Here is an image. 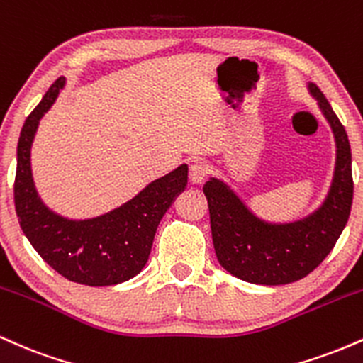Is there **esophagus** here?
<instances>
[{
	"label": "esophagus",
	"mask_w": 363,
	"mask_h": 363,
	"mask_svg": "<svg viewBox=\"0 0 363 363\" xmlns=\"http://www.w3.org/2000/svg\"><path fill=\"white\" fill-rule=\"evenodd\" d=\"M208 172H210V169H208L205 162H194V164H191L189 167V179L194 182V184H201V182L206 179Z\"/></svg>",
	"instance_id": "1"
}]
</instances>
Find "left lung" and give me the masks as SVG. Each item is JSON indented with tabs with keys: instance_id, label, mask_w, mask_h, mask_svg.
<instances>
[{
	"instance_id": "1",
	"label": "left lung",
	"mask_w": 363,
	"mask_h": 363,
	"mask_svg": "<svg viewBox=\"0 0 363 363\" xmlns=\"http://www.w3.org/2000/svg\"><path fill=\"white\" fill-rule=\"evenodd\" d=\"M309 89L319 101L336 140L335 179L326 201L315 213L295 223H264L249 213L223 182L210 179L203 186L218 262L244 281L286 285L302 280L326 259L348 222L353 177L347 131L323 91L314 83Z\"/></svg>"
}]
</instances>
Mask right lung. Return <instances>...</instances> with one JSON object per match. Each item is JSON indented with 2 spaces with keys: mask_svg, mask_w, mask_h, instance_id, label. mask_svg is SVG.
<instances>
[{
  "mask_svg": "<svg viewBox=\"0 0 363 363\" xmlns=\"http://www.w3.org/2000/svg\"><path fill=\"white\" fill-rule=\"evenodd\" d=\"M65 85L57 78L25 121L16 147L13 184L20 227L32 247L69 281L89 286L123 283L147 264L162 216L187 184V165L148 184L111 213L91 220H66L43 205L30 172V147L37 124Z\"/></svg>",
  "mask_w": 363,
  "mask_h": 363,
  "instance_id": "obj_1",
  "label": "right lung"
}]
</instances>
